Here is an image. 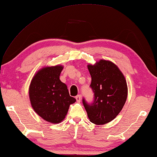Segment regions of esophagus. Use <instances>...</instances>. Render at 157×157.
I'll return each mask as SVG.
<instances>
[{
    "label": "esophagus",
    "mask_w": 157,
    "mask_h": 157,
    "mask_svg": "<svg viewBox=\"0 0 157 157\" xmlns=\"http://www.w3.org/2000/svg\"><path fill=\"white\" fill-rule=\"evenodd\" d=\"M75 98H76L77 101H78V102H80V101H81V96H80V95L76 96H75Z\"/></svg>",
    "instance_id": "34e87169"
}]
</instances>
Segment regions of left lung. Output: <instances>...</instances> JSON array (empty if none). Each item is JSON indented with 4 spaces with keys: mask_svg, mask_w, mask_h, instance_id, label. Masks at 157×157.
<instances>
[{
    "mask_svg": "<svg viewBox=\"0 0 157 157\" xmlns=\"http://www.w3.org/2000/svg\"><path fill=\"white\" fill-rule=\"evenodd\" d=\"M91 77L90 87L94 99L82 103L91 122L105 124L118 115L126 103L127 84L122 73L111 61L101 60L96 65H88Z\"/></svg>",
    "mask_w": 157,
    "mask_h": 157,
    "instance_id": "left-lung-1",
    "label": "left lung"
}]
</instances>
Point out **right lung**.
I'll list each match as a JSON object with an SVG mask.
<instances>
[{
	"mask_svg": "<svg viewBox=\"0 0 157 157\" xmlns=\"http://www.w3.org/2000/svg\"><path fill=\"white\" fill-rule=\"evenodd\" d=\"M62 70L61 66L41 69L33 77L29 88L33 110L44 120L54 124L63 121L70 105L76 101L59 79Z\"/></svg>",
	"mask_w": 157,
	"mask_h": 157,
	"instance_id": "right-lung-1",
	"label": "right lung"
}]
</instances>
